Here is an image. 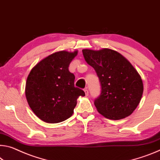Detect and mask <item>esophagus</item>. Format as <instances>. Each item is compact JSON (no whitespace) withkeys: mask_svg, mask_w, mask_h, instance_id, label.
Wrapping results in <instances>:
<instances>
[{"mask_svg":"<svg viewBox=\"0 0 160 160\" xmlns=\"http://www.w3.org/2000/svg\"><path fill=\"white\" fill-rule=\"evenodd\" d=\"M84 91H85V95H89V91H88V88H85L84 89Z\"/></svg>","mask_w":160,"mask_h":160,"instance_id":"34e87169","label":"esophagus"}]
</instances>
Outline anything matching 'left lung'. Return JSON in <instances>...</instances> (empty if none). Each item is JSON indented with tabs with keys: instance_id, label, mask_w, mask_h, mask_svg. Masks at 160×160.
<instances>
[{
	"instance_id": "1",
	"label": "left lung",
	"mask_w": 160,
	"mask_h": 160,
	"mask_svg": "<svg viewBox=\"0 0 160 160\" xmlns=\"http://www.w3.org/2000/svg\"><path fill=\"white\" fill-rule=\"evenodd\" d=\"M82 54L100 80V95L94 101L98 112L110 120L130 115L143 93L142 81L137 70L121 54L108 48L84 49Z\"/></svg>"
}]
</instances>
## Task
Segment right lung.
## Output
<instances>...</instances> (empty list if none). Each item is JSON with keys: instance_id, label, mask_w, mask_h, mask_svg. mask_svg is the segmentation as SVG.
I'll return each mask as SVG.
<instances>
[{"instance_id": "right-lung-1", "label": "right lung", "mask_w": 160, "mask_h": 160, "mask_svg": "<svg viewBox=\"0 0 160 160\" xmlns=\"http://www.w3.org/2000/svg\"><path fill=\"white\" fill-rule=\"evenodd\" d=\"M78 51H59L39 62L30 71L25 85L30 108L48 123H58L72 116L79 96L85 92L75 87V75L68 68Z\"/></svg>"}]
</instances>
